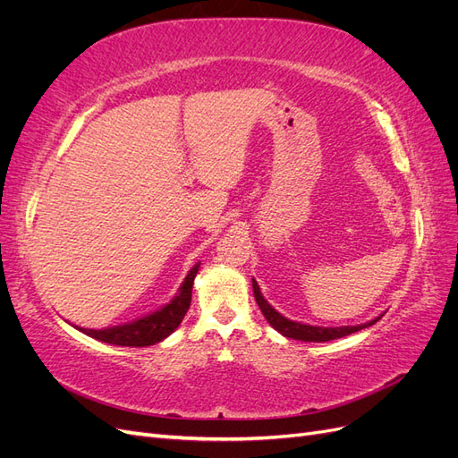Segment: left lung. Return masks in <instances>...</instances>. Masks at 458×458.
I'll use <instances>...</instances> for the list:
<instances>
[{
	"label": "left lung",
	"mask_w": 458,
	"mask_h": 458,
	"mask_svg": "<svg viewBox=\"0 0 458 458\" xmlns=\"http://www.w3.org/2000/svg\"><path fill=\"white\" fill-rule=\"evenodd\" d=\"M252 288H254V298L258 301V306L263 313V317L267 318V323L275 328L279 330L283 336L286 338H294V340H301V342H328V340H336V338H342V336H348V335H353V332L357 330H363L370 325H374L377 321H380V317L372 318V321L365 323V325H355V327H313V325H303V323H296V321H290V318L283 317L279 311L273 310L267 300L261 296L259 293V286L258 283L252 279Z\"/></svg>",
	"instance_id": "1"
}]
</instances>
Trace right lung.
I'll return each instance as SVG.
<instances>
[{
    "label": "right lung",
    "mask_w": 458,
    "mask_h": 458,
    "mask_svg": "<svg viewBox=\"0 0 458 458\" xmlns=\"http://www.w3.org/2000/svg\"><path fill=\"white\" fill-rule=\"evenodd\" d=\"M200 263H197L195 267L189 271L185 276L183 284L179 286V293L175 298H172L170 303H165L164 308H160L155 313H148L137 321H131L128 325H118V327H108L101 330H93V328H80V332L84 335L106 342V344H114V345H130V348H147V345L158 344L164 338H168L172 332L182 325L183 317L191 306V296H192V283H195V276L199 273Z\"/></svg>",
    "instance_id": "1"
}]
</instances>
